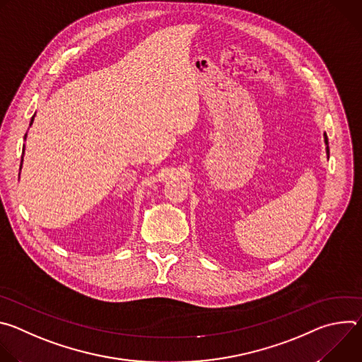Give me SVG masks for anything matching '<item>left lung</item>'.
<instances>
[{"label":"left lung","instance_id":"1","mask_svg":"<svg viewBox=\"0 0 362 362\" xmlns=\"http://www.w3.org/2000/svg\"><path fill=\"white\" fill-rule=\"evenodd\" d=\"M324 139H325V144H327V154L329 158V147H328V137H327V133H324Z\"/></svg>","mask_w":362,"mask_h":362}]
</instances>
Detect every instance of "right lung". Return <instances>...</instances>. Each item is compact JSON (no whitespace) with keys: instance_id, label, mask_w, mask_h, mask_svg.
I'll return each mask as SVG.
<instances>
[{"instance_id":"1","label":"right lung","mask_w":362,"mask_h":362,"mask_svg":"<svg viewBox=\"0 0 362 362\" xmlns=\"http://www.w3.org/2000/svg\"><path fill=\"white\" fill-rule=\"evenodd\" d=\"M33 122H34V116H33V117H31V122H30V126H31V124H33ZM25 136H27V134H25ZM24 139H25V137H24ZM23 153H24V147H23ZM21 168H23V158H21V165H20V170H21Z\"/></svg>"}]
</instances>
